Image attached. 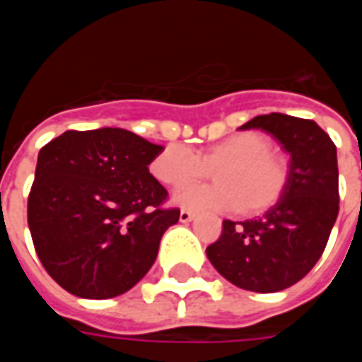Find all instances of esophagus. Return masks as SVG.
<instances>
[{"instance_id": "1", "label": "esophagus", "mask_w": 362, "mask_h": 362, "mask_svg": "<svg viewBox=\"0 0 362 362\" xmlns=\"http://www.w3.org/2000/svg\"><path fill=\"white\" fill-rule=\"evenodd\" d=\"M196 217V213L188 211V209H182L180 211V223H189V221H194Z\"/></svg>"}]
</instances>
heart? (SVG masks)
<instances>
[{
    "instance_id": "b5f03b06",
    "label": "heart",
    "mask_w": 362,
    "mask_h": 362,
    "mask_svg": "<svg viewBox=\"0 0 362 362\" xmlns=\"http://www.w3.org/2000/svg\"><path fill=\"white\" fill-rule=\"evenodd\" d=\"M272 141L258 132H243L194 153L184 145H166L151 163L155 178L180 188L215 173L217 184L194 186L174 194V204L189 209H238L258 215L285 194L288 165L273 153Z\"/></svg>"
}]
</instances>
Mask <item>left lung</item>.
Returning a JSON list of instances; mask_svg holds the SVG:
<instances>
[{
    "label": "left lung",
    "instance_id": "8db88e82",
    "mask_svg": "<svg viewBox=\"0 0 362 362\" xmlns=\"http://www.w3.org/2000/svg\"><path fill=\"white\" fill-rule=\"evenodd\" d=\"M240 129H264L291 155L287 189L259 219L223 221L207 258L236 287L277 293L303 279L326 248L339 213L337 151L314 119L279 112Z\"/></svg>",
    "mask_w": 362,
    "mask_h": 362
}]
</instances>
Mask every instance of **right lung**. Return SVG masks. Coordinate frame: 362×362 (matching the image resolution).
I'll return each instance as SVG.
<instances>
[{
	"instance_id": "add662e5",
	"label": "right lung",
	"mask_w": 362,
	"mask_h": 362,
	"mask_svg": "<svg viewBox=\"0 0 362 362\" xmlns=\"http://www.w3.org/2000/svg\"><path fill=\"white\" fill-rule=\"evenodd\" d=\"M163 145L122 127L66 132L38 153L28 196L35 250L59 287L112 298L137 285L180 209L149 173Z\"/></svg>"
}]
</instances>
